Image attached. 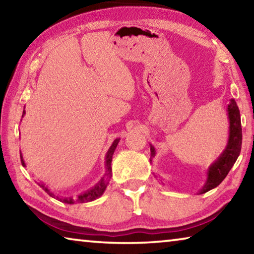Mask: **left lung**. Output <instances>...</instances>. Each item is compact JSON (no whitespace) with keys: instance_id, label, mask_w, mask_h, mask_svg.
<instances>
[{"instance_id":"1","label":"left lung","mask_w":254,"mask_h":254,"mask_svg":"<svg viewBox=\"0 0 254 254\" xmlns=\"http://www.w3.org/2000/svg\"><path fill=\"white\" fill-rule=\"evenodd\" d=\"M227 111H229L230 119L229 143H227L225 151L218 158V160L215 161L208 169L207 183H206L201 192H206L210 190V189L217 187L224 180L241 152V147H242V127H241L240 111L234 100H231V103L227 106ZM150 151H151V156L153 157L154 148L152 145H150Z\"/></svg>"}]
</instances>
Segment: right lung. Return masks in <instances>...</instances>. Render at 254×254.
<instances>
[{
  "label": "right lung",
  "instance_id": "right-lung-1",
  "mask_svg": "<svg viewBox=\"0 0 254 254\" xmlns=\"http://www.w3.org/2000/svg\"><path fill=\"white\" fill-rule=\"evenodd\" d=\"M23 115H24V111H23L22 117H23ZM118 143H119V140H115L114 142H113V144L111 145V148H110L109 151H107V154H106V174H105L106 179H102L101 182L98 183L95 187H94L93 189H91V190H88L87 192H85V194L79 195L78 198H77V199H72V198H64V199H60V200L63 201V203H66V204H74V203H76V201H78V203H86V201H92V200H94V199L98 198V197H100V196L103 194V192H104L105 188H106V186H107V182H109V179L111 178V176H112V168H111L112 156H113V153H114V151H115V148H117ZM21 162H22V166H24V161L22 160V157H21ZM41 187L44 188L45 190H46L47 192H48V194H49L50 196L55 197V195L49 190L48 188L45 187V186H42V185H41ZM57 198H58V197H57Z\"/></svg>",
  "mask_w": 254,
  "mask_h": 254
}]
</instances>
